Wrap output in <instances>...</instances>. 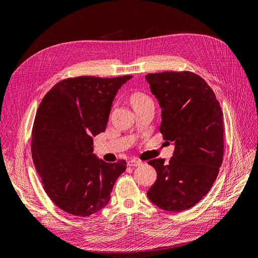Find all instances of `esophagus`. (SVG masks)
Instances as JSON below:
<instances>
[{"label": "esophagus", "mask_w": 258, "mask_h": 258, "mask_svg": "<svg viewBox=\"0 0 258 258\" xmlns=\"http://www.w3.org/2000/svg\"><path fill=\"white\" fill-rule=\"evenodd\" d=\"M141 163H142L141 161L136 159V158H134V159H130V160L127 162V165L130 166V167H138V166L141 165Z\"/></svg>", "instance_id": "esophagus-1"}]
</instances>
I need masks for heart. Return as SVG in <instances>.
Returning <instances> with one entry per match:
<instances>
[{
    "label": "heart",
    "instance_id": "heart-1",
    "mask_svg": "<svg viewBox=\"0 0 258 258\" xmlns=\"http://www.w3.org/2000/svg\"><path fill=\"white\" fill-rule=\"evenodd\" d=\"M131 102H132V105L136 106V105H139V104H142V103H145V102H150V101H153L152 98L146 95L145 92H142V91H134L131 93Z\"/></svg>",
    "mask_w": 258,
    "mask_h": 258
}]
</instances>
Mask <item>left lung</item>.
Here are the masks:
<instances>
[{"instance_id": "8db88e82", "label": "left lung", "mask_w": 258, "mask_h": 258, "mask_svg": "<svg viewBox=\"0 0 258 258\" xmlns=\"http://www.w3.org/2000/svg\"><path fill=\"white\" fill-rule=\"evenodd\" d=\"M161 106L160 132L174 142L168 165L148 161L157 179L147 191L154 205L171 212L188 210L210 191L224 155L223 111L207 82L189 71L147 74Z\"/></svg>"}]
</instances>
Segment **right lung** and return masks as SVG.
<instances>
[{"label":"right lung","mask_w":258,"mask_h":258,"mask_svg":"<svg viewBox=\"0 0 258 258\" xmlns=\"http://www.w3.org/2000/svg\"><path fill=\"white\" fill-rule=\"evenodd\" d=\"M77 76L62 80L37 108L31 152L44 190L62 211L89 216L104 208L116 179L127 168L93 154V137L106 128L116 92L131 79Z\"/></svg>","instance_id":"obj_1"}]
</instances>
